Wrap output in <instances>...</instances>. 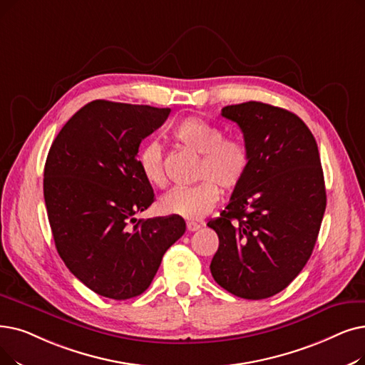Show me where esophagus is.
I'll list each match as a JSON object with an SVG mask.
<instances>
[{"label": "esophagus", "mask_w": 365, "mask_h": 365, "mask_svg": "<svg viewBox=\"0 0 365 365\" xmlns=\"http://www.w3.org/2000/svg\"><path fill=\"white\" fill-rule=\"evenodd\" d=\"M186 228H187L189 232H194V231H197V230L201 228V224H198V222H187Z\"/></svg>", "instance_id": "esophagus-1"}]
</instances>
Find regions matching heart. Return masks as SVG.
<instances>
[{"mask_svg":"<svg viewBox=\"0 0 365 365\" xmlns=\"http://www.w3.org/2000/svg\"><path fill=\"white\" fill-rule=\"evenodd\" d=\"M171 137L185 149L200 155L195 179L189 187L171 189L160 200V210L165 215L198 220L209 215L219 200V185L224 191H234L246 178L250 152L245 141L225 138L220 126L201 118H187L174 126ZM141 176L156 187L168 182L164 168V152L158 141H148L137 155Z\"/></svg>","mask_w":365,"mask_h":365,"instance_id":"b5f03b06","label":"heart"}]
</instances>
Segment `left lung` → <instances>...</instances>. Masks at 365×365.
<instances>
[{"mask_svg":"<svg viewBox=\"0 0 365 365\" xmlns=\"http://www.w3.org/2000/svg\"><path fill=\"white\" fill-rule=\"evenodd\" d=\"M220 115L240 126L250 165L225 210L207 222L219 237L210 272L228 292L262 299L299 274L318 239L327 205L319 150L284 108L247 101Z\"/></svg>","mask_w":365,"mask_h":365,"instance_id":"left-lung-1","label":"left lung"}]
</instances>
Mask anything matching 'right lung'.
Here are the masks:
<instances>
[{"label": "right lung", "mask_w": 365, "mask_h": 365, "mask_svg": "<svg viewBox=\"0 0 365 365\" xmlns=\"http://www.w3.org/2000/svg\"><path fill=\"white\" fill-rule=\"evenodd\" d=\"M170 112L91 101L62 126L47 155L43 191L56 250L95 294H143L186 230L180 216L135 219L155 200L137 164L138 148Z\"/></svg>", "instance_id": "add662e5"}]
</instances>
